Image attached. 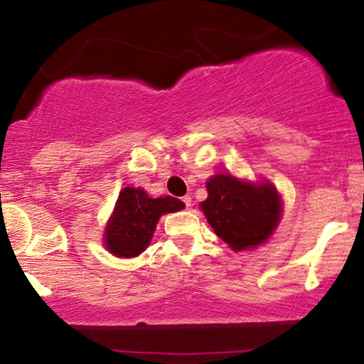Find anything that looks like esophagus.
<instances>
[{"mask_svg":"<svg viewBox=\"0 0 364 364\" xmlns=\"http://www.w3.org/2000/svg\"><path fill=\"white\" fill-rule=\"evenodd\" d=\"M182 202L186 203V207H187V208H191V205H192V198H191V196H186V197H183V198H182Z\"/></svg>","mask_w":364,"mask_h":364,"instance_id":"esophagus-1","label":"esophagus"}]
</instances>
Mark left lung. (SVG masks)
Returning <instances> with one entry per match:
<instances>
[{
	"label": "left lung",
	"mask_w": 364,
	"mask_h": 364,
	"mask_svg": "<svg viewBox=\"0 0 364 364\" xmlns=\"http://www.w3.org/2000/svg\"><path fill=\"white\" fill-rule=\"evenodd\" d=\"M200 208L213 232L232 250L257 248L282 220V198L270 182H248L217 173L207 182Z\"/></svg>",
	"instance_id": "1"
}]
</instances>
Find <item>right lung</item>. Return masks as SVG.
<instances>
[{
    "instance_id": "1",
    "label": "right lung",
    "mask_w": 364,
    "mask_h": 364,
    "mask_svg": "<svg viewBox=\"0 0 364 364\" xmlns=\"http://www.w3.org/2000/svg\"><path fill=\"white\" fill-rule=\"evenodd\" d=\"M183 207L186 203L171 196L152 198L141 187L122 188L104 232V245L116 257L141 255L151 243L161 215Z\"/></svg>"
}]
</instances>
